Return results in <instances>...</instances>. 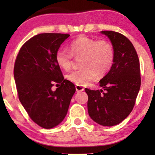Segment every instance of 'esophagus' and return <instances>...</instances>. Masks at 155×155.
<instances>
[{
  "label": "esophagus",
  "mask_w": 155,
  "mask_h": 155,
  "mask_svg": "<svg viewBox=\"0 0 155 155\" xmlns=\"http://www.w3.org/2000/svg\"><path fill=\"white\" fill-rule=\"evenodd\" d=\"M75 89H76V91H77V92H82V91L84 90L83 87H82V86H80V85H78V84H76Z\"/></svg>",
  "instance_id": "34e87169"
}]
</instances>
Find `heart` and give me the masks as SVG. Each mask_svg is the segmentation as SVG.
<instances>
[{
  "instance_id": "obj_1",
  "label": "heart",
  "mask_w": 155,
  "mask_h": 155,
  "mask_svg": "<svg viewBox=\"0 0 155 155\" xmlns=\"http://www.w3.org/2000/svg\"><path fill=\"white\" fill-rule=\"evenodd\" d=\"M70 51L60 48L56 54V62L65 71L71 68L73 56L81 58L82 69L71 72L68 78L71 82L84 85L98 76L107 74L113 65L114 48L107 40H98L80 36L71 42Z\"/></svg>"
}]
</instances>
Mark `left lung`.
I'll return each instance as SVG.
<instances>
[{
	"label": "left lung",
	"mask_w": 155,
	"mask_h": 155,
	"mask_svg": "<svg viewBox=\"0 0 155 155\" xmlns=\"http://www.w3.org/2000/svg\"><path fill=\"white\" fill-rule=\"evenodd\" d=\"M110 39L114 51L113 65L99 81L101 90L85 88L90 118L101 126H113L132 111L140 88V62L133 44L121 34L101 31Z\"/></svg>",
	"instance_id": "1"
}]
</instances>
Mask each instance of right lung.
<instances>
[{"label":"right lung","instance_id":"right-lung-1","mask_svg":"<svg viewBox=\"0 0 155 155\" xmlns=\"http://www.w3.org/2000/svg\"><path fill=\"white\" fill-rule=\"evenodd\" d=\"M69 36L36 35L21 47L15 63L19 99L31 120L44 128H54L63 121L75 92L74 84L64 79L56 60L57 51ZM55 83L61 85L54 91Z\"/></svg>","mask_w":155,"mask_h":155}]
</instances>
